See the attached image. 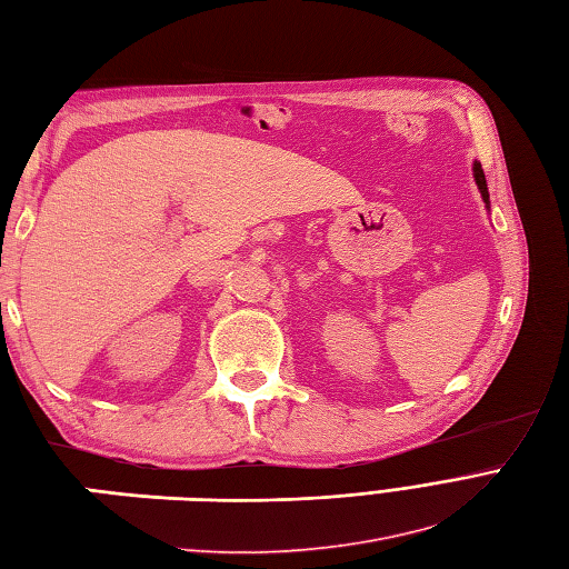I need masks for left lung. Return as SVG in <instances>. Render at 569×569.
<instances>
[{"label": "left lung", "instance_id": "8db88e82", "mask_svg": "<svg viewBox=\"0 0 569 569\" xmlns=\"http://www.w3.org/2000/svg\"><path fill=\"white\" fill-rule=\"evenodd\" d=\"M472 174H475V182H477L479 194H482V199H485V207L489 209V189H487V178H485V170H482V166H479L477 160L472 162Z\"/></svg>", "mask_w": 569, "mask_h": 569}]
</instances>
